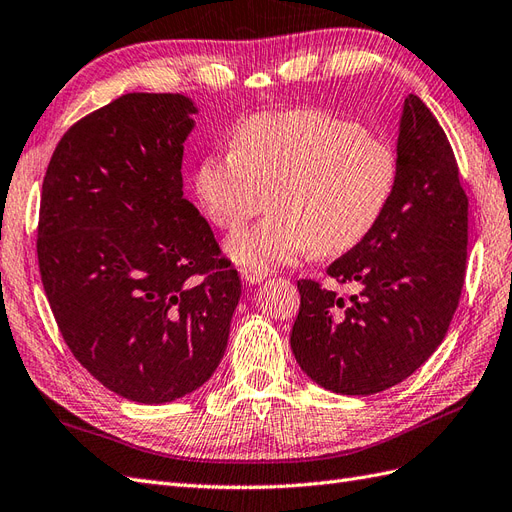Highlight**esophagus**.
<instances>
[{"instance_id":"obj_1","label":"esophagus","mask_w":512,"mask_h":512,"mask_svg":"<svg viewBox=\"0 0 512 512\" xmlns=\"http://www.w3.org/2000/svg\"><path fill=\"white\" fill-rule=\"evenodd\" d=\"M241 278H243L247 284H260L262 280L267 278V273H260V271H247V269H243V271H241Z\"/></svg>"}]
</instances>
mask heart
<instances>
[{
    "mask_svg": "<svg viewBox=\"0 0 512 512\" xmlns=\"http://www.w3.org/2000/svg\"><path fill=\"white\" fill-rule=\"evenodd\" d=\"M398 155L362 124L319 109L243 120L228 153L204 157L193 193L219 230L273 213L228 239V258L267 273L314 252L342 256L364 243L394 200ZM270 198L267 199L266 196Z\"/></svg>",
    "mask_w": 512,
    "mask_h": 512,
    "instance_id": "1",
    "label": "heart"
}]
</instances>
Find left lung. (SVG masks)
<instances>
[{"label":"left lung","instance_id":"1","mask_svg":"<svg viewBox=\"0 0 512 512\" xmlns=\"http://www.w3.org/2000/svg\"><path fill=\"white\" fill-rule=\"evenodd\" d=\"M398 185L381 224L327 267L349 299L299 280L290 334L297 364L321 388L368 396L416 372L444 340L467 260V196L448 137L420 96L398 124Z\"/></svg>","mask_w":512,"mask_h":512}]
</instances>
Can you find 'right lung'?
I'll list each match as a JSON object with an SVG mask.
<instances>
[{
    "instance_id": "add662e5",
    "label": "right lung",
    "mask_w": 512,
    "mask_h": 512,
    "mask_svg": "<svg viewBox=\"0 0 512 512\" xmlns=\"http://www.w3.org/2000/svg\"><path fill=\"white\" fill-rule=\"evenodd\" d=\"M193 114L183 94L118 96L64 133L40 198V278L64 342L107 390L144 405L211 379L241 297L183 198Z\"/></svg>"
}]
</instances>
